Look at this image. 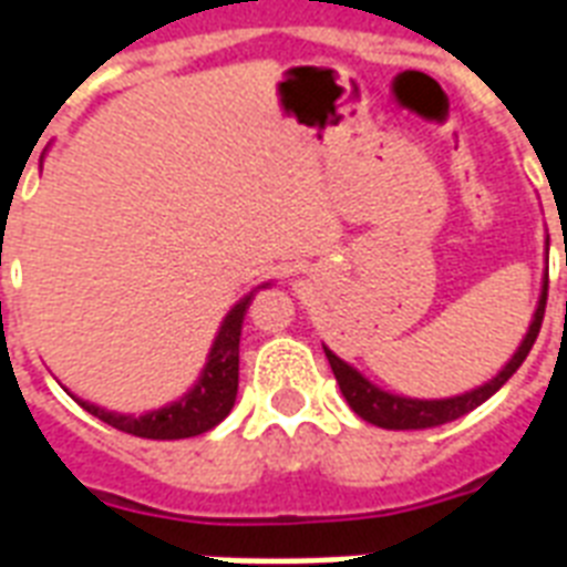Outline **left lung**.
<instances>
[{"instance_id": "left-lung-1", "label": "left lung", "mask_w": 567, "mask_h": 567, "mask_svg": "<svg viewBox=\"0 0 567 567\" xmlns=\"http://www.w3.org/2000/svg\"><path fill=\"white\" fill-rule=\"evenodd\" d=\"M545 306H547V276L545 285H542V297H538V309L533 315V323H529L527 336L520 341V347L515 350L509 362L503 364V371L497 377H492L485 385L474 388V391H465V394L456 396H441V400H421V396H400L391 394L385 388L373 385L371 379L362 377L355 371L353 364H347L341 355H336L329 347H323L329 364H332V373H336L338 385H341V394L350 403L362 421L373 423V426H382V430H430V426H441V423H450L462 417V414L474 412L476 405L485 403L494 391H501L509 377L518 371L524 359L529 355L533 344H536L538 329H542V320H545Z\"/></svg>"}]
</instances>
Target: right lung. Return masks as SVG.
Returning <instances> with one entry per match:
<instances>
[{
    "label": "right lung",
    "mask_w": 567,
    "mask_h": 567,
    "mask_svg": "<svg viewBox=\"0 0 567 567\" xmlns=\"http://www.w3.org/2000/svg\"><path fill=\"white\" fill-rule=\"evenodd\" d=\"M252 291L240 297L231 306L223 320L214 327L208 336L203 359L196 362V377L185 394L171 400L164 405L153 409H109V405L91 403V400H79V403L100 417L109 426L137 439H155V441H173V439H190V435H203L212 426L226 417L235 405L238 396V347H240V327H244V315H247Z\"/></svg>",
    "instance_id": "add662e5"
}]
</instances>
